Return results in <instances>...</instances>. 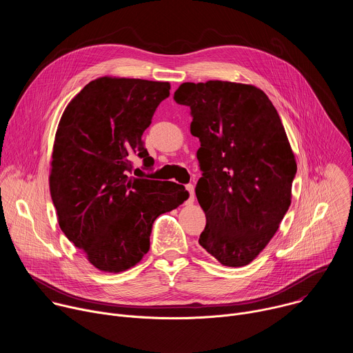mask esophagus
<instances>
[{"mask_svg":"<svg viewBox=\"0 0 353 353\" xmlns=\"http://www.w3.org/2000/svg\"><path fill=\"white\" fill-rule=\"evenodd\" d=\"M185 190H187V192H188L187 203L191 204L192 201H194V185H192V184H187V185H185Z\"/></svg>","mask_w":353,"mask_h":353,"instance_id":"34e87169","label":"esophagus"}]
</instances>
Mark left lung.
Instances as JSON below:
<instances>
[{
  "mask_svg": "<svg viewBox=\"0 0 353 353\" xmlns=\"http://www.w3.org/2000/svg\"><path fill=\"white\" fill-rule=\"evenodd\" d=\"M174 100L190 108V131L201 142L195 194L207 225L198 241L222 265H247L290 205L297 166L281 117L261 89L245 83L184 82Z\"/></svg>",
  "mask_w": 353,
  "mask_h": 353,
  "instance_id": "left-lung-1",
  "label": "left lung"
}]
</instances>
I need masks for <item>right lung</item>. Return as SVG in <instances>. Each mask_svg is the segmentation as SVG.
I'll use <instances>...</instances> for the list:
<instances>
[{
	"label": "right lung",
	"instance_id": "add662e5",
	"mask_svg": "<svg viewBox=\"0 0 353 353\" xmlns=\"http://www.w3.org/2000/svg\"><path fill=\"white\" fill-rule=\"evenodd\" d=\"M169 82L102 77L65 108L56 132L50 194L59 225L100 271L121 272L149 250L155 219L188 198L173 181L135 179L131 159L154 165L142 142Z\"/></svg>",
	"mask_w": 353,
	"mask_h": 353
}]
</instances>
